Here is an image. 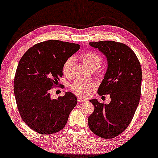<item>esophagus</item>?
Segmentation results:
<instances>
[{"mask_svg": "<svg viewBox=\"0 0 158 158\" xmlns=\"http://www.w3.org/2000/svg\"><path fill=\"white\" fill-rule=\"evenodd\" d=\"M78 102L79 103L81 104V105H82V104L85 103L86 102V100L84 99H82L81 98H78Z\"/></svg>", "mask_w": 158, "mask_h": 158, "instance_id": "esophagus-1", "label": "esophagus"}]
</instances>
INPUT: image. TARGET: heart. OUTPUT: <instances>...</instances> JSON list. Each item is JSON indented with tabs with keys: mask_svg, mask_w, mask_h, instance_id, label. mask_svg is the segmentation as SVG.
<instances>
[{
	"mask_svg": "<svg viewBox=\"0 0 158 158\" xmlns=\"http://www.w3.org/2000/svg\"><path fill=\"white\" fill-rule=\"evenodd\" d=\"M83 62L92 71L98 70L102 64V58L98 53L94 52H85L81 55ZM75 60L73 57L67 59L64 63L62 70L65 75H71L73 66ZM96 84L93 81H84L81 80H76L70 85V89L76 95L86 98L94 91Z\"/></svg>",
	"mask_w": 158,
	"mask_h": 158,
	"instance_id": "b5f03b06",
	"label": "heart"
}]
</instances>
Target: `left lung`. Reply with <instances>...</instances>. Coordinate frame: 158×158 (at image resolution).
Listing matches in <instances>:
<instances>
[{
	"mask_svg": "<svg viewBox=\"0 0 158 158\" xmlns=\"http://www.w3.org/2000/svg\"><path fill=\"white\" fill-rule=\"evenodd\" d=\"M89 44L106 58L108 67L98 94H109L111 101L106 105L96 99L89 100L94 110L88 117V126L101 138H115L129 126L139 105L141 66L135 52L123 43L102 41Z\"/></svg>",
	"mask_w": 158,
	"mask_h": 158,
	"instance_id": "left-lung-1",
	"label": "left lung"
}]
</instances>
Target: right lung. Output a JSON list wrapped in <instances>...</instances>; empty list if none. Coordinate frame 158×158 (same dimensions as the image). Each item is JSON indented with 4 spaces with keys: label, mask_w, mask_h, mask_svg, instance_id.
<instances>
[{
    "label": "right lung",
    "mask_w": 158,
    "mask_h": 158,
    "mask_svg": "<svg viewBox=\"0 0 158 158\" xmlns=\"http://www.w3.org/2000/svg\"><path fill=\"white\" fill-rule=\"evenodd\" d=\"M80 45L49 40L32 46L20 59L14 78L18 109L26 125L41 135H52L66 124L77 103L71 92L52 99L50 90L58 85L66 60Z\"/></svg>",
    "instance_id": "add662e5"
}]
</instances>
